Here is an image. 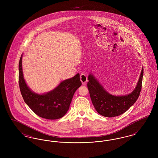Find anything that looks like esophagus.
Here are the masks:
<instances>
[{"label":"esophagus","instance_id":"1","mask_svg":"<svg viewBox=\"0 0 158 158\" xmlns=\"http://www.w3.org/2000/svg\"><path fill=\"white\" fill-rule=\"evenodd\" d=\"M80 79H81V81L83 85H85V83L88 81L86 76L84 75V74H81V76H80Z\"/></svg>","mask_w":158,"mask_h":158}]
</instances>
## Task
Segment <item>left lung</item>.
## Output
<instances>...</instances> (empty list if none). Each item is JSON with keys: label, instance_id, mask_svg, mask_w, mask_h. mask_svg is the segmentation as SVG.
Returning <instances> with one entry per match:
<instances>
[{"label": "left lung", "instance_id": "left-lung-1", "mask_svg": "<svg viewBox=\"0 0 158 158\" xmlns=\"http://www.w3.org/2000/svg\"><path fill=\"white\" fill-rule=\"evenodd\" d=\"M143 68L135 89L125 96H114L108 94L92 75L88 76L87 86L95 110L106 117H114L125 113L139 98L142 86Z\"/></svg>", "mask_w": 158, "mask_h": 158}]
</instances>
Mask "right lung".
Segmentation results:
<instances>
[{"instance_id": "right-lung-1", "label": "right lung", "mask_w": 158, "mask_h": 158, "mask_svg": "<svg viewBox=\"0 0 158 158\" xmlns=\"http://www.w3.org/2000/svg\"><path fill=\"white\" fill-rule=\"evenodd\" d=\"M22 57L19 62V86L25 103L41 118L56 120L63 117L69 109L76 90L82 85L79 74L61 82L54 90L45 94L38 95L32 92L25 82Z\"/></svg>"}]
</instances>
